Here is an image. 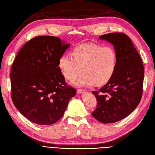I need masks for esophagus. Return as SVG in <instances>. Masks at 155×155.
I'll list each match as a JSON object with an SVG mask.
<instances>
[{"mask_svg":"<svg viewBox=\"0 0 155 155\" xmlns=\"http://www.w3.org/2000/svg\"><path fill=\"white\" fill-rule=\"evenodd\" d=\"M85 92H86V91L83 90V89H78V90L77 91V93L78 94H81L85 93Z\"/></svg>","mask_w":155,"mask_h":155,"instance_id":"34e87169","label":"esophagus"}]
</instances>
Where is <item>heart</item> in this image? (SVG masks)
Instances as JSON below:
<instances>
[{
  "label": "heart",
  "mask_w": 155,
  "mask_h": 155,
  "mask_svg": "<svg viewBox=\"0 0 155 155\" xmlns=\"http://www.w3.org/2000/svg\"><path fill=\"white\" fill-rule=\"evenodd\" d=\"M71 56L63 54L58 59V67L63 77L76 87H90L96 83L103 85L113 76L118 63L116 51L110 46L94 43L79 45L72 51Z\"/></svg>",
  "instance_id": "heart-1"
}]
</instances>
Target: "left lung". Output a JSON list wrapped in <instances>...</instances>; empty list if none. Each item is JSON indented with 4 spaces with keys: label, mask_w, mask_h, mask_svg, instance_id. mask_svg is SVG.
Instances as JSON below:
<instances>
[{
    "label": "left lung",
    "mask_w": 155,
    "mask_h": 155,
    "mask_svg": "<svg viewBox=\"0 0 155 155\" xmlns=\"http://www.w3.org/2000/svg\"><path fill=\"white\" fill-rule=\"evenodd\" d=\"M114 46L118 56L115 72L98 91H92L97 107L92 115L103 124L126 118L138 105L143 91L144 68L142 59L129 37L123 33L99 37Z\"/></svg>",
    "instance_id": "1"
}]
</instances>
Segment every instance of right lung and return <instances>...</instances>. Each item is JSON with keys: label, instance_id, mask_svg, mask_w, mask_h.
Returning a JSON list of instances; mask_svg holds the SVG:
<instances>
[{"label": "right lung", "instance_id": "1", "mask_svg": "<svg viewBox=\"0 0 155 155\" xmlns=\"http://www.w3.org/2000/svg\"><path fill=\"white\" fill-rule=\"evenodd\" d=\"M70 45L57 37H36L22 46L14 60L10 74L12 101L33 123L57 122L76 95V90L67 85L58 67L59 58Z\"/></svg>", "mask_w": 155, "mask_h": 155}]
</instances>
